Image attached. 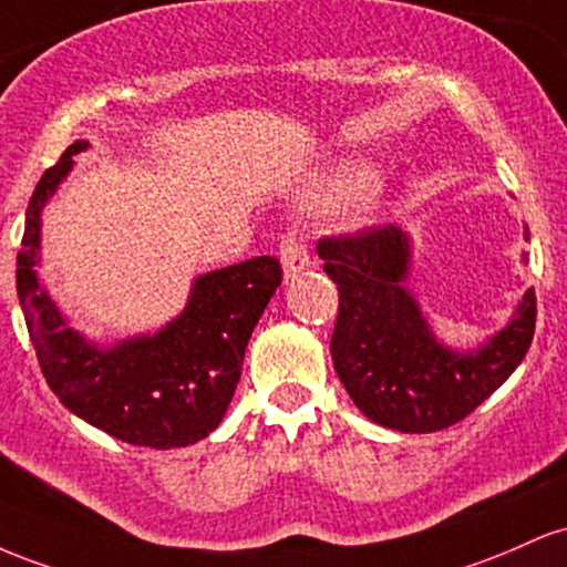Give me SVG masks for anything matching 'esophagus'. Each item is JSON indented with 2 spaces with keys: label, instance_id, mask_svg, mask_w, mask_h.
Returning <instances> with one entry per match:
<instances>
[{
  "label": "esophagus",
  "instance_id": "34e87169",
  "mask_svg": "<svg viewBox=\"0 0 567 567\" xmlns=\"http://www.w3.org/2000/svg\"><path fill=\"white\" fill-rule=\"evenodd\" d=\"M278 257H281L286 281H291V278H297L300 272H305L310 267L308 246H305V240L300 238V233H297V230L286 233V238L281 240V251H278Z\"/></svg>",
  "mask_w": 567,
  "mask_h": 567
}]
</instances>
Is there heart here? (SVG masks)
<instances>
[{
    "label": "heart",
    "instance_id": "b5f03b06",
    "mask_svg": "<svg viewBox=\"0 0 567 567\" xmlns=\"http://www.w3.org/2000/svg\"><path fill=\"white\" fill-rule=\"evenodd\" d=\"M369 184V171L359 168V165H346L340 168L332 179L327 182L329 198H351V195L364 189Z\"/></svg>",
    "mask_w": 567,
    "mask_h": 567
}]
</instances>
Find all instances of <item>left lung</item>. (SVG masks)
Here are the masks:
<instances>
[{"label":"left lung","instance_id":"8db88e82","mask_svg":"<svg viewBox=\"0 0 567 567\" xmlns=\"http://www.w3.org/2000/svg\"><path fill=\"white\" fill-rule=\"evenodd\" d=\"M410 244L402 227L385 225L321 238L316 251L340 295L329 351L353 404L385 429L431 434L463 421L519 367L536 332V291L485 346L453 351L406 289Z\"/></svg>","mask_w":567,"mask_h":567}]
</instances>
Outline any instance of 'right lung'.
<instances>
[{"label":"right lung","instance_id":"right-lung-1","mask_svg":"<svg viewBox=\"0 0 567 567\" xmlns=\"http://www.w3.org/2000/svg\"><path fill=\"white\" fill-rule=\"evenodd\" d=\"M74 142L42 174L27 208L16 286L50 391L69 412L138 447H187L225 417L249 337L281 286V262L254 257L198 276L187 308L157 334L99 348L74 332L40 286L42 208L72 171Z\"/></svg>","mask_w":567,"mask_h":567}]
</instances>
